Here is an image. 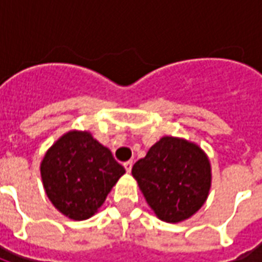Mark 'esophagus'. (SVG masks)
<instances>
[{"instance_id":"esophagus-1","label":"esophagus","mask_w":262,"mask_h":262,"mask_svg":"<svg viewBox=\"0 0 262 262\" xmlns=\"http://www.w3.org/2000/svg\"><path fill=\"white\" fill-rule=\"evenodd\" d=\"M123 167H125L126 172H130L132 167H133V162H132V160H127V162H125V163H123Z\"/></svg>"}]
</instances>
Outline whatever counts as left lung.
<instances>
[{"label": "left lung", "mask_w": 262, "mask_h": 262, "mask_svg": "<svg viewBox=\"0 0 262 262\" xmlns=\"http://www.w3.org/2000/svg\"><path fill=\"white\" fill-rule=\"evenodd\" d=\"M132 174L159 219L177 223L203 207L211 187V166L201 148L186 140L163 137Z\"/></svg>", "instance_id": "1"}]
</instances>
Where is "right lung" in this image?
<instances>
[{"instance_id": "obj_1", "label": "right lung", "mask_w": 262, "mask_h": 262, "mask_svg": "<svg viewBox=\"0 0 262 262\" xmlns=\"http://www.w3.org/2000/svg\"><path fill=\"white\" fill-rule=\"evenodd\" d=\"M47 197L63 215L85 220L104 203L125 168L88 132H69L40 164Z\"/></svg>"}]
</instances>
